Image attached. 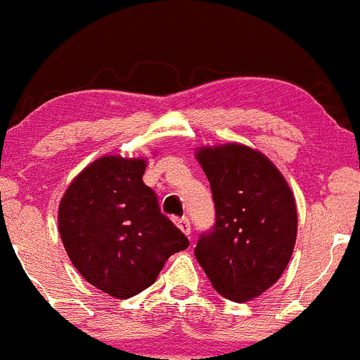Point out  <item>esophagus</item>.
<instances>
[{
  "instance_id": "1",
  "label": "esophagus",
  "mask_w": 360,
  "mask_h": 360,
  "mask_svg": "<svg viewBox=\"0 0 360 360\" xmlns=\"http://www.w3.org/2000/svg\"><path fill=\"white\" fill-rule=\"evenodd\" d=\"M176 224H177V227H179V229L183 231L184 234H186V236H190V234H191V226H190V220H188L186 217L179 218V220H177Z\"/></svg>"
}]
</instances>
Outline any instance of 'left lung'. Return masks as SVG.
<instances>
[{
  "instance_id": "8db88e82",
  "label": "left lung",
  "mask_w": 360,
  "mask_h": 360,
  "mask_svg": "<svg viewBox=\"0 0 360 360\" xmlns=\"http://www.w3.org/2000/svg\"><path fill=\"white\" fill-rule=\"evenodd\" d=\"M197 160L210 181L217 220L200 234L195 257L221 297L252 300L274 286L291 259L293 193L277 167L250 147H204Z\"/></svg>"
}]
</instances>
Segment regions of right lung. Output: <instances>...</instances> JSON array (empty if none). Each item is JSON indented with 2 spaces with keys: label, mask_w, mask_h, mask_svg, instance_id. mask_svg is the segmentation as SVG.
<instances>
[{
  "label": "right lung",
  "mask_w": 360,
  "mask_h": 360,
  "mask_svg": "<svg viewBox=\"0 0 360 360\" xmlns=\"http://www.w3.org/2000/svg\"><path fill=\"white\" fill-rule=\"evenodd\" d=\"M143 160L103 156L67 188L60 202L63 247L86 282L115 298L139 295L188 238L165 217L142 181Z\"/></svg>",
  "instance_id": "1"
}]
</instances>
